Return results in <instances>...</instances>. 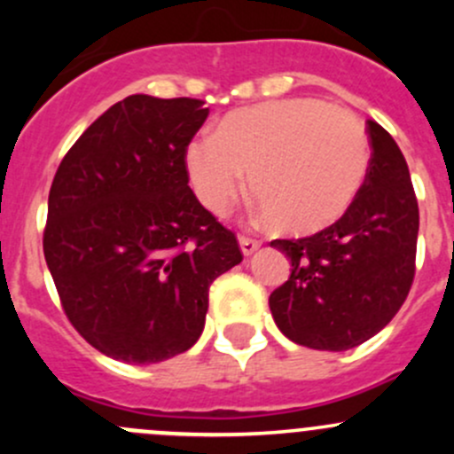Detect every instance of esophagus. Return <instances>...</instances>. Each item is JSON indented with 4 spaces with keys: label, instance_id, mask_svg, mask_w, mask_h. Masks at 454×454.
<instances>
[{
    "label": "esophagus",
    "instance_id": "1",
    "mask_svg": "<svg viewBox=\"0 0 454 454\" xmlns=\"http://www.w3.org/2000/svg\"><path fill=\"white\" fill-rule=\"evenodd\" d=\"M239 248L241 253H244V256H250L261 248V241L253 239V237H239Z\"/></svg>",
    "mask_w": 454,
    "mask_h": 454
}]
</instances>
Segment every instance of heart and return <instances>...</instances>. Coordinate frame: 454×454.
I'll use <instances>...</instances> for the list:
<instances>
[{
	"instance_id": "heart-1",
	"label": "heart",
	"mask_w": 454,
	"mask_h": 454,
	"mask_svg": "<svg viewBox=\"0 0 454 454\" xmlns=\"http://www.w3.org/2000/svg\"><path fill=\"white\" fill-rule=\"evenodd\" d=\"M201 204L223 215L246 189L265 219L308 235L347 213L369 171V140L354 114L318 98H283L226 114L213 138L186 146Z\"/></svg>"
}]
</instances>
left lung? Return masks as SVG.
<instances>
[{
	"label": "left lung",
	"instance_id": "8db88e82",
	"mask_svg": "<svg viewBox=\"0 0 454 454\" xmlns=\"http://www.w3.org/2000/svg\"><path fill=\"white\" fill-rule=\"evenodd\" d=\"M371 160L347 213L303 239H274L292 274L270 294L277 327L296 345L347 351L387 327L415 277L419 208L400 146L367 122Z\"/></svg>",
	"mask_w": 454,
	"mask_h": 454
}]
</instances>
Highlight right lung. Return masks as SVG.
<instances>
[{
    "label": "right lung",
    "instance_id": "obj_1",
    "mask_svg": "<svg viewBox=\"0 0 454 454\" xmlns=\"http://www.w3.org/2000/svg\"><path fill=\"white\" fill-rule=\"evenodd\" d=\"M206 116L198 98L127 96L57 168L45 263L76 332L114 360L151 364L191 349L210 283L244 259L189 186L186 146Z\"/></svg>",
    "mask_w": 454,
    "mask_h": 454
}]
</instances>
